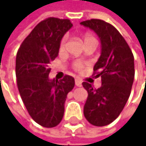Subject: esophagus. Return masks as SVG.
<instances>
[{"instance_id": "esophagus-1", "label": "esophagus", "mask_w": 146, "mask_h": 146, "mask_svg": "<svg viewBox=\"0 0 146 146\" xmlns=\"http://www.w3.org/2000/svg\"><path fill=\"white\" fill-rule=\"evenodd\" d=\"M75 84H76L77 87H81L82 86V82H81L80 79L76 78V80H75Z\"/></svg>"}]
</instances>
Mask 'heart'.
<instances>
[{"label":"heart","instance_id":"b5f03b06","mask_svg":"<svg viewBox=\"0 0 146 146\" xmlns=\"http://www.w3.org/2000/svg\"><path fill=\"white\" fill-rule=\"evenodd\" d=\"M91 38H94L93 36L90 35H85V37H84V42L87 41V40H89V39H91ZM66 37H64L63 39H62V41H61V47H64L65 46V44H66ZM74 68L79 70V69H81L82 68V64L80 63V62H77V63H75L74 65Z\"/></svg>","mask_w":146,"mask_h":146}]
</instances>
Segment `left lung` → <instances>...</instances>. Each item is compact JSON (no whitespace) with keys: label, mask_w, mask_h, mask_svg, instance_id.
<instances>
[{"label":"left lung","mask_w":146,"mask_h":146,"mask_svg":"<svg viewBox=\"0 0 146 146\" xmlns=\"http://www.w3.org/2000/svg\"><path fill=\"white\" fill-rule=\"evenodd\" d=\"M80 25L93 30L102 44L100 56L93 68L96 78H102V87L96 90L88 82L82 83L88 91L84 116L92 125L105 126L120 115L130 97L134 78L133 55L111 23L91 19Z\"/></svg>","instance_id":"left-lung-1"}]
</instances>
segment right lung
<instances>
[{
    "label": "right lung",
    "mask_w": 146,
    "mask_h": 146,
    "mask_svg": "<svg viewBox=\"0 0 146 146\" xmlns=\"http://www.w3.org/2000/svg\"><path fill=\"white\" fill-rule=\"evenodd\" d=\"M68 19L49 17L40 22L23 40L17 52L15 74L23 102L33 120L43 127L59 124L74 78L50 79V63L58 55L61 40L72 27Z\"/></svg>",
    "instance_id": "obj_1"
}]
</instances>
